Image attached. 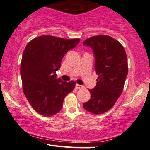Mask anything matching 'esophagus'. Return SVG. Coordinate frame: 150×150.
<instances>
[{
  "instance_id": "esophagus-1",
  "label": "esophagus",
  "mask_w": 150,
  "mask_h": 150,
  "mask_svg": "<svg viewBox=\"0 0 150 150\" xmlns=\"http://www.w3.org/2000/svg\"><path fill=\"white\" fill-rule=\"evenodd\" d=\"M76 88L77 89H80V88H83V86H82V85H79V84H78V83H76Z\"/></svg>"
}]
</instances>
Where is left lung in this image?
Wrapping results in <instances>:
<instances>
[{
  "instance_id": "8db88e82",
  "label": "left lung",
  "mask_w": 150,
  "mask_h": 150,
  "mask_svg": "<svg viewBox=\"0 0 150 150\" xmlns=\"http://www.w3.org/2000/svg\"><path fill=\"white\" fill-rule=\"evenodd\" d=\"M83 44L92 49L99 76L96 86L89 89L91 99L83 107L92 114H103L113 107L123 91L128 74L126 52L119 41L106 35L88 38Z\"/></svg>"
}]
</instances>
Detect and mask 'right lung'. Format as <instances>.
Instances as JSON below:
<instances>
[{
	"instance_id": "1",
	"label": "right lung",
	"mask_w": 150,
	"mask_h": 150,
	"mask_svg": "<svg viewBox=\"0 0 150 150\" xmlns=\"http://www.w3.org/2000/svg\"><path fill=\"white\" fill-rule=\"evenodd\" d=\"M79 38L66 39L52 36L33 38L25 46L21 64L23 93L33 109L45 117L62 109L63 101L76 83L56 78V71L67 51L74 48Z\"/></svg>"
}]
</instances>
